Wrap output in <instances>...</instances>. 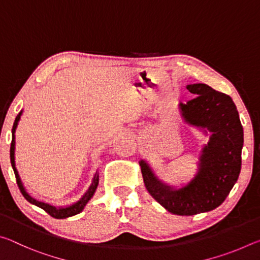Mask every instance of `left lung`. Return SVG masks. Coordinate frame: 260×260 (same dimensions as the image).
I'll use <instances>...</instances> for the list:
<instances>
[{
  "label": "left lung",
  "instance_id": "left-lung-1",
  "mask_svg": "<svg viewBox=\"0 0 260 260\" xmlns=\"http://www.w3.org/2000/svg\"><path fill=\"white\" fill-rule=\"evenodd\" d=\"M187 89L197 96L186 104L179 103L181 118L203 134L210 133L209 142L201 150L195 177L180 188L170 186L157 177L147 160H140L149 193L178 215L209 212L226 200L239 179L243 148V127L230 96L205 83H192Z\"/></svg>",
  "mask_w": 260,
  "mask_h": 260
}]
</instances>
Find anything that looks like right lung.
Listing matches in <instances>:
<instances>
[{"label": "right lung", "mask_w": 260, "mask_h": 260, "mask_svg": "<svg viewBox=\"0 0 260 260\" xmlns=\"http://www.w3.org/2000/svg\"><path fill=\"white\" fill-rule=\"evenodd\" d=\"M21 113H23V110L18 113V116L16 117L15 122H14V126H12V141H11V147H10V161H11V166L12 169H14V172L16 175V180H17V184H18V187L20 189V192L23 193V196L25 197L26 200H27L30 204H34L39 206V208H41L42 210H45L47 213H49L51 217H54L56 219H65V218H69V217H72V215H76L78 213H80L81 211L85 209L86 204L88 202L90 201L91 197L94 196L96 188L99 186V172L96 171L93 180H91V184L88 188V190L83 193V196L81 197L80 200L76 203H73L69 206H65V208H57V206H52L48 203H43V202H40L38 200L33 199L32 196L29 195V193L26 191V189L24 187L23 182H21L20 177L18 174V171L16 169V162H15V146H16V140H15V133H16V128L17 126H18V122L20 120V116Z\"/></svg>", "instance_id": "right-lung-1"}]
</instances>
